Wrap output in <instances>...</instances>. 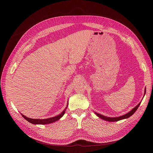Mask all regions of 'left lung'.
Instances as JSON below:
<instances>
[{
  "label": "left lung",
  "mask_w": 153,
  "mask_h": 153,
  "mask_svg": "<svg viewBox=\"0 0 153 153\" xmlns=\"http://www.w3.org/2000/svg\"><path fill=\"white\" fill-rule=\"evenodd\" d=\"M146 94V88L145 89H144V95H145ZM140 103H139L137 105H136L134 108H133L130 111L128 112V113H127L125 115H123L122 116H120V117H105L104 115H102L101 114H97L96 113V112H95V114L97 115V117H99L101 119H103L104 120H105V121H108V122H117V121H119V120H123V119H125V118H129L130 117H131L133 114H134V112L136 111V110L138 109V108L139 107L140 105Z\"/></svg>",
  "instance_id": "8db88e82"
}]
</instances>
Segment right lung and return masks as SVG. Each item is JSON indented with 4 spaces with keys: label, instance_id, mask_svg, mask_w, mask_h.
Masks as SVG:
<instances>
[{
    "label": "right lung",
    "instance_id": "obj_1",
    "mask_svg": "<svg viewBox=\"0 0 153 153\" xmlns=\"http://www.w3.org/2000/svg\"><path fill=\"white\" fill-rule=\"evenodd\" d=\"M68 103L67 104V106L65 108V109H64L61 113L57 115L56 117H52V118H46V119H33V118H30L28 117H27L26 116L23 115V114H21L22 116L25 118L26 120H27V121L32 124H39V125H46V124H50V123H52L53 122H55L56 121H58V120H59L64 114V113H65L66 111V110L68 107Z\"/></svg>",
    "mask_w": 153,
    "mask_h": 153
}]
</instances>
